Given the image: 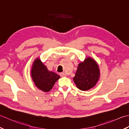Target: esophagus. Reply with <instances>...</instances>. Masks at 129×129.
<instances>
[{
	"label": "esophagus",
	"mask_w": 129,
	"mask_h": 129,
	"mask_svg": "<svg viewBox=\"0 0 129 129\" xmlns=\"http://www.w3.org/2000/svg\"><path fill=\"white\" fill-rule=\"evenodd\" d=\"M60 75L61 76V77H64V76H66L67 75L65 74V73H60Z\"/></svg>",
	"instance_id": "esophagus-1"
}]
</instances>
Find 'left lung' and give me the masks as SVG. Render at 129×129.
<instances>
[{"label": "left lung", "instance_id": "obj_1", "mask_svg": "<svg viewBox=\"0 0 129 129\" xmlns=\"http://www.w3.org/2000/svg\"><path fill=\"white\" fill-rule=\"evenodd\" d=\"M100 69L98 63L91 57H87L78 64L73 80L79 89L87 91L94 87L99 80Z\"/></svg>", "mask_w": 129, "mask_h": 129}]
</instances>
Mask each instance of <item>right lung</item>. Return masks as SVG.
<instances>
[{
    "instance_id": "add662e5",
    "label": "right lung",
    "mask_w": 129,
    "mask_h": 129,
    "mask_svg": "<svg viewBox=\"0 0 129 129\" xmlns=\"http://www.w3.org/2000/svg\"><path fill=\"white\" fill-rule=\"evenodd\" d=\"M31 76L35 86L44 92L50 91L56 81L60 78V76L55 73L48 70L38 57L33 62Z\"/></svg>"
}]
</instances>
